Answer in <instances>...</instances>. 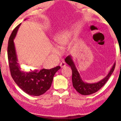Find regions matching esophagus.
<instances>
[{
    "label": "esophagus",
    "instance_id": "34e87169",
    "mask_svg": "<svg viewBox=\"0 0 121 121\" xmlns=\"http://www.w3.org/2000/svg\"><path fill=\"white\" fill-rule=\"evenodd\" d=\"M60 65L61 66V68H62V67H64L66 65V63H65V61H62V62L60 63Z\"/></svg>",
    "mask_w": 121,
    "mask_h": 121
}]
</instances>
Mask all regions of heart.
Returning a JSON list of instances; mask_svg holds the SVG:
<instances>
[{
  "label": "heart",
  "mask_w": 121,
  "mask_h": 121,
  "mask_svg": "<svg viewBox=\"0 0 121 121\" xmlns=\"http://www.w3.org/2000/svg\"><path fill=\"white\" fill-rule=\"evenodd\" d=\"M68 34L65 32V33H62L56 36L55 37V40H56V42L57 43V44L59 45H61L63 44V43L65 42V40L68 37Z\"/></svg>",
  "instance_id": "b5f03b06"
}]
</instances>
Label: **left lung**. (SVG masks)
Here are the masks:
<instances>
[{
    "instance_id": "obj_1",
    "label": "left lung",
    "mask_w": 121,
    "mask_h": 121,
    "mask_svg": "<svg viewBox=\"0 0 121 121\" xmlns=\"http://www.w3.org/2000/svg\"><path fill=\"white\" fill-rule=\"evenodd\" d=\"M65 61L69 65L72 70V82L73 85L75 90L82 95H89L97 92L105 84L112 74L115 67V63L112 65L109 73L106 76L98 83H87L83 82L80 76V75L77 71L75 63L70 56H68L65 59Z\"/></svg>"
}]
</instances>
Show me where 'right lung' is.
Here are the masks:
<instances>
[{
	"label": "right lung",
	"mask_w": 121,
	"mask_h": 121,
	"mask_svg": "<svg viewBox=\"0 0 121 121\" xmlns=\"http://www.w3.org/2000/svg\"><path fill=\"white\" fill-rule=\"evenodd\" d=\"M21 24L13 30L9 40L7 55L10 71L14 82L24 92L30 95L39 96L50 89L55 73L61 67L57 66L50 69H43L28 73L21 70L14 43V39Z\"/></svg>",
	"instance_id": "add662e5"
}]
</instances>
